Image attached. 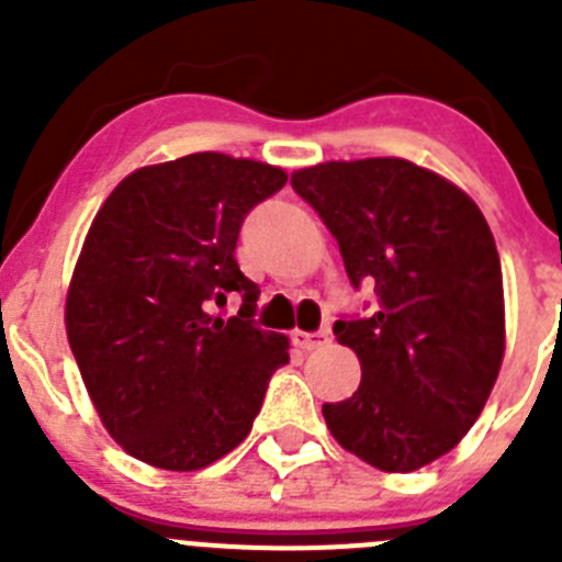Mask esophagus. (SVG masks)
Here are the masks:
<instances>
[{
    "label": "esophagus",
    "instance_id": "esophagus-1",
    "mask_svg": "<svg viewBox=\"0 0 562 562\" xmlns=\"http://www.w3.org/2000/svg\"><path fill=\"white\" fill-rule=\"evenodd\" d=\"M292 342L301 351H315L329 342V331H292Z\"/></svg>",
    "mask_w": 562,
    "mask_h": 562
}]
</instances>
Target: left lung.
Listing matches in <instances>:
<instances>
[{
    "label": "left lung",
    "mask_w": 562,
    "mask_h": 562,
    "mask_svg": "<svg viewBox=\"0 0 562 562\" xmlns=\"http://www.w3.org/2000/svg\"><path fill=\"white\" fill-rule=\"evenodd\" d=\"M340 247L351 286L374 284L369 317L335 321L360 389L326 402L331 436L385 473L453 450L484 411L504 360V278L479 205L400 157L292 173Z\"/></svg>",
    "instance_id": "1"
}]
</instances>
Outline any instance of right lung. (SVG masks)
<instances>
[{
  "mask_svg": "<svg viewBox=\"0 0 562 562\" xmlns=\"http://www.w3.org/2000/svg\"><path fill=\"white\" fill-rule=\"evenodd\" d=\"M286 186L220 151L128 173L89 227L67 292V337L103 428L134 459L202 470L250 434L290 340L258 329L236 265L247 213ZM243 297L238 316L212 304Z\"/></svg>",
  "mask_w": 562,
  "mask_h": 562,
  "instance_id": "1",
  "label": "right lung"
}]
</instances>
